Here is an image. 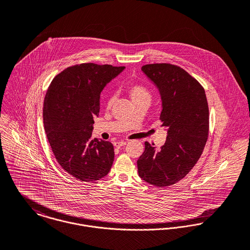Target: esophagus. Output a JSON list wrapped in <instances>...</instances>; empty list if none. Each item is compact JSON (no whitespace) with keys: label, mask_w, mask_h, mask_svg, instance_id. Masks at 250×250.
I'll return each instance as SVG.
<instances>
[{"label":"esophagus","mask_w":250,"mask_h":250,"mask_svg":"<svg viewBox=\"0 0 250 250\" xmlns=\"http://www.w3.org/2000/svg\"><path fill=\"white\" fill-rule=\"evenodd\" d=\"M126 144H127V142L121 141V142H116V143H114V146H115L116 148H120V147H122V146H124V145H126Z\"/></svg>","instance_id":"34e87169"}]
</instances>
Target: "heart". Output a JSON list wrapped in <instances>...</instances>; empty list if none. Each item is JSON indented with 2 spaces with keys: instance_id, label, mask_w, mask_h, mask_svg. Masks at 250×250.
Returning a JSON list of instances; mask_svg holds the SVG:
<instances>
[{
  "instance_id": "1",
  "label": "heart",
  "mask_w": 250,
  "mask_h": 250,
  "mask_svg": "<svg viewBox=\"0 0 250 250\" xmlns=\"http://www.w3.org/2000/svg\"><path fill=\"white\" fill-rule=\"evenodd\" d=\"M127 92L132 99V101L136 104L142 101L150 102L151 100V92L149 89L142 83H132L127 85ZM114 94L112 92H109L106 99V105L107 107H110L114 102Z\"/></svg>"
}]
</instances>
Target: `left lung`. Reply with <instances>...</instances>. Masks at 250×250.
<instances>
[{
  "label": "left lung",
  "instance_id": "1",
  "mask_svg": "<svg viewBox=\"0 0 250 250\" xmlns=\"http://www.w3.org/2000/svg\"><path fill=\"white\" fill-rule=\"evenodd\" d=\"M162 98L160 120L167 141L160 150L145 143L138 160L140 177L163 188L184 178L199 160L209 135V107L203 86L188 73L170 63L142 67Z\"/></svg>",
  "mask_w": 250,
  "mask_h": 250
}]
</instances>
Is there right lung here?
<instances>
[{
	"label": "right lung",
	"mask_w": 250,
	"mask_h": 250,
	"mask_svg": "<svg viewBox=\"0 0 250 250\" xmlns=\"http://www.w3.org/2000/svg\"><path fill=\"white\" fill-rule=\"evenodd\" d=\"M124 66L76 64L57 75L44 99L46 136L60 166L74 178L94 182L105 177L114 159L109 142L91 140L100 94Z\"/></svg>",
	"instance_id": "1"
}]
</instances>
